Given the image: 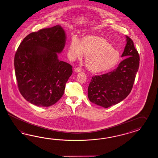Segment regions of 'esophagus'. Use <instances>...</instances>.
<instances>
[{
    "instance_id": "1",
    "label": "esophagus",
    "mask_w": 158,
    "mask_h": 158,
    "mask_svg": "<svg viewBox=\"0 0 158 158\" xmlns=\"http://www.w3.org/2000/svg\"><path fill=\"white\" fill-rule=\"evenodd\" d=\"M81 70H82V69H81V68H80V67H78V68H76L75 70H74V71H75L76 73H79V72H81Z\"/></svg>"
}]
</instances>
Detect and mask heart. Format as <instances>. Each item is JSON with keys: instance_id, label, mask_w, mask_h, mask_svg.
<instances>
[{"instance_id": "obj_1", "label": "heart", "mask_w": 158, "mask_h": 158, "mask_svg": "<svg viewBox=\"0 0 158 158\" xmlns=\"http://www.w3.org/2000/svg\"><path fill=\"white\" fill-rule=\"evenodd\" d=\"M68 54L70 60L81 59L86 56V65L90 72L102 73L114 68L121 59L120 54L112 48L105 38L96 35H86L80 42L73 37L70 42Z\"/></svg>"}]
</instances>
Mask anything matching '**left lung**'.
Here are the masks:
<instances>
[{
	"label": "left lung",
	"mask_w": 158,
	"mask_h": 158,
	"mask_svg": "<svg viewBox=\"0 0 158 158\" xmlns=\"http://www.w3.org/2000/svg\"><path fill=\"white\" fill-rule=\"evenodd\" d=\"M127 44L122 61L116 69L92 78L88 89L89 100L105 108L117 104L128 96L138 72L140 58L134 42L126 36Z\"/></svg>",
	"instance_id": "left-lung-1"
}]
</instances>
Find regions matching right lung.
I'll return each instance as SVG.
<instances>
[{
	"instance_id": "obj_1",
	"label": "right lung",
	"mask_w": 158,
	"mask_h": 158,
	"mask_svg": "<svg viewBox=\"0 0 158 158\" xmlns=\"http://www.w3.org/2000/svg\"><path fill=\"white\" fill-rule=\"evenodd\" d=\"M60 25L26 36L16 50L14 67L18 86L24 98L38 106H50L63 96L72 66L58 60L66 42Z\"/></svg>"
}]
</instances>
